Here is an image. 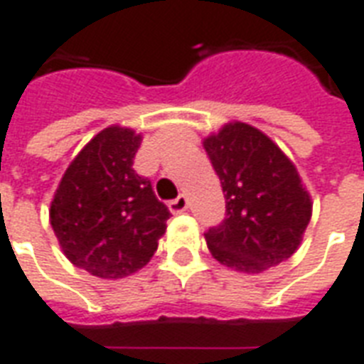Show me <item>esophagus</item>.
Here are the masks:
<instances>
[{
    "label": "esophagus",
    "mask_w": 364,
    "mask_h": 364,
    "mask_svg": "<svg viewBox=\"0 0 364 364\" xmlns=\"http://www.w3.org/2000/svg\"><path fill=\"white\" fill-rule=\"evenodd\" d=\"M168 209H171V213H174V215L186 211V209H188V198H186V196H178L176 199H172L171 203H168Z\"/></svg>",
    "instance_id": "1"
}]
</instances>
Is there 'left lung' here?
Instances as JSON below:
<instances>
[{
	"instance_id": "left-lung-1",
	"label": "left lung",
	"mask_w": 364,
	"mask_h": 364,
	"mask_svg": "<svg viewBox=\"0 0 364 364\" xmlns=\"http://www.w3.org/2000/svg\"><path fill=\"white\" fill-rule=\"evenodd\" d=\"M220 178L226 217L205 232L218 263L259 274L294 255L313 203L296 165L261 130L228 122L203 140Z\"/></svg>"
}]
</instances>
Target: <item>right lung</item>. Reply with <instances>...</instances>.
<instances>
[{"label": "right lung", "mask_w": 364, "mask_h": 364, "mask_svg": "<svg viewBox=\"0 0 364 364\" xmlns=\"http://www.w3.org/2000/svg\"><path fill=\"white\" fill-rule=\"evenodd\" d=\"M140 144L130 128L101 130L68 165L51 201L49 223L63 253L97 278L146 267L166 230L171 211L132 168Z\"/></svg>", "instance_id": "obj_1"}]
</instances>
